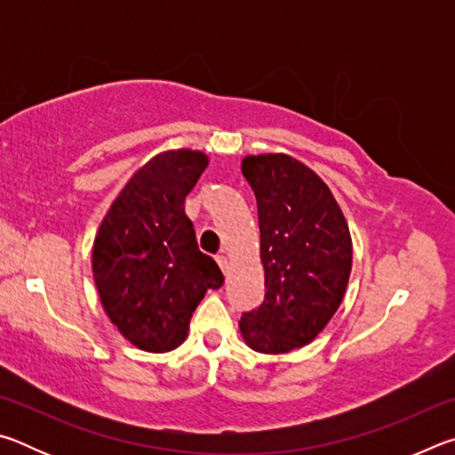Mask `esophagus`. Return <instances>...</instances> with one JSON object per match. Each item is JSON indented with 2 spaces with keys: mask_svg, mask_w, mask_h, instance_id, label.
I'll return each mask as SVG.
<instances>
[{
  "mask_svg": "<svg viewBox=\"0 0 455 455\" xmlns=\"http://www.w3.org/2000/svg\"><path fill=\"white\" fill-rule=\"evenodd\" d=\"M217 263H219V267H220V271L225 273V275H228V268H230L228 259H227L225 255H219V257H217Z\"/></svg>",
  "mask_w": 455,
  "mask_h": 455,
  "instance_id": "1",
  "label": "esophagus"
}]
</instances>
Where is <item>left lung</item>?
<instances>
[{
	"instance_id": "1",
	"label": "left lung",
	"mask_w": 455,
	"mask_h": 455,
	"mask_svg": "<svg viewBox=\"0 0 455 455\" xmlns=\"http://www.w3.org/2000/svg\"><path fill=\"white\" fill-rule=\"evenodd\" d=\"M255 190L265 301L238 327L259 353H289L311 343L341 305L353 244L349 225L321 176L289 154L243 158Z\"/></svg>"
}]
</instances>
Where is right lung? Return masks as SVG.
Returning a JSON list of instances; mask_svg holds the SVG:
<instances>
[{"label":"right lung","mask_w":455,"mask_h":455,"mask_svg":"<svg viewBox=\"0 0 455 455\" xmlns=\"http://www.w3.org/2000/svg\"><path fill=\"white\" fill-rule=\"evenodd\" d=\"M209 166L200 150H166L132 174L114 198L92 246L100 301L122 337L150 353L187 339L206 291L225 283L198 251L184 200Z\"/></svg>","instance_id":"right-lung-1"}]
</instances>
